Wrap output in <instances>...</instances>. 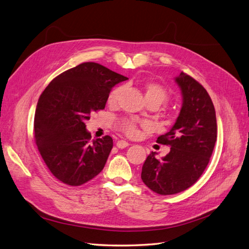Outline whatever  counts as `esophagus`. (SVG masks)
Returning a JSON list of instances; mask_svg holds the SVG:
<instances>
[{"mask_svg":"<svg viewBox=\"0 0 249 249\" xmlns=\"http://www.w3.org/2000/svg\"><path fill=\"white\" fill-rule=\"evenodd\" d=\"M129 145H130L129 142H126L124 140H118L117 143H116V146L118 148H124V147H127Z\"/></svg>","mask_w":249,"mask_h":249,"instance_id":"esophagus-1","label":"esophagus"}]
</instances>
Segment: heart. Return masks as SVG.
Instances as JSON below:
<instances>
[{"instance_id": "b5f03b06", "label": "heart", "mask_w": 249, "mask_h": 249, "mask_svg": "<svg viewBox=\"0 0 249 249\" xmlns=\"http://www.w3.org/2000/svg\"><path fill=\"white\" fill-rule=\"evenodd\" d=\"M144 90H145V100L155 101L159 104V106L161 104L166 102L168 99V94L166 92V90H165L162 86L156 84V83H146L144 86ZM120 92H122V88L120 87L113 90V91L109 94L108 103L111 105H114L117 102ZM122 126H123V130L125 132V134L129 135L131 137L137 136L139 133L137 124L132 122V120H124L122 123Z\"/></svg>"}]
</instances>
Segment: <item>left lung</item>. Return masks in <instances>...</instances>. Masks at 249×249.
Listing matches in <instances>:
<instances>
[{
    "label": "left lung",
    "mask_w": 249,
    "mask_h": 249,
    "mask_svg": "<svg viewBox=\"0 0 249 249\" xmlns=\"http://www.w3.org/2000/svg\"><path fill=\"white\" fill-rule=\"evenodd\" d=\"M175 81L182 93V108L169 132L158 137L170 152L161 160L150 153L142 166L141 178L161 195L182 192L205 171L217 139L216 113L212 100L197 81L180 72Z\"/></svg>",
    "instance_id": "1"
}]
</instances>
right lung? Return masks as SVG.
<instances>
[{"mask_svg":"<svg viewBox=\"0 0 249 249\" xmlns=\"http://www.w3.org/2000/svg\"><path fill=\"white\" fill-rule=\"evenodd\" d=\"M125 80L99 63L85 62L59 74L43 90L35 111V141L52 175L62 183L83 185L105 167L113 140L91 141L85 122L105 109L112 87Z\"/></svg>","mask_w":249,"mask_h":249,"instance_id":"right-lung-1","label":"right lung"}]
</instances>
